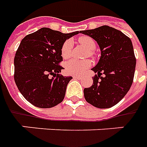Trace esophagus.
Wrapping results in <instances>:
<instances>
[{"instance_id": "34e87169", "label": "esophagus", "mask_w": 147, "mask_h": 147, "mask_svg": "<svg viewBox=\"0 0 147 147\" xmlns=\"http://www.w3.org/2000/svg\"><path fill=\"white\" fill-rule=\"evenodd\" d=\"M74 78L81 79V78H82V77H80V76H74Z\"/></svg>"}]
</instances>
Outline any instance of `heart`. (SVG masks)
Segmentation results:
<instances>
[{
	"instance_id": "obj_1",
	"label": "heart",
	"mask_w": 147,
	"mask_h": 147,
	"mask_svg": "<svg viewBox=\"0 0 147 147\" xmlns=\"http://www.w3.org/2000/svg\"><path fill=\"white\" fill-rule=\"evenodd\" d=\"M79 42L89 51V56H93V51L96 49V44L94 39L89 36H82L78 39ZM72 40L67 39L62 43L61 47V55L63 59H67L71 56L72 53ZM91 65V62L89 60L85 61H78L76 59L69 60L65 63V72L70 75H81L85 73Z\"/></svg>"
}]
</instances>
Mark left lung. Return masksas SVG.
I'll return each instance as SVG.
<instances>
[{"label": "left lung", "mask_w": 147, "mask_h": 147, "mask_svg": "<svg viewBox=\"0 0 147 147\" xmlns=\"http://www.w3.org/2000/svg\"><path fill=\"white\" fill-rule=\"evenodd\" d=\"M81 33L95 39L101 51L97 65L92 69L96 74L92 86L84 89L85 100L99 109L113 107L124 97L133 82L136 59L131 40L107 25Z\"/></svg>", "instance_id": "8db88e82"}]
</instances>
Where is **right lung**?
<instances>
[{"label": "right lung", "mask_w": 147, "mask_h": 147, "mask_svg": "<svg viewBox=\"0 0 147 147\" xmlns=\"http://www.w3.org/2000/svg\"><path fill=\"white\" fill-rule=\"evenodd\" d=\"M74 32L64 34L47 28L26 35L14 58V80L23 96L35 107L49 109L60 104L72 77L60 75L61 47ZM52 75V78L49 76Z\"/></svg>", "instance_id": "add662e5"}]
</instances>
